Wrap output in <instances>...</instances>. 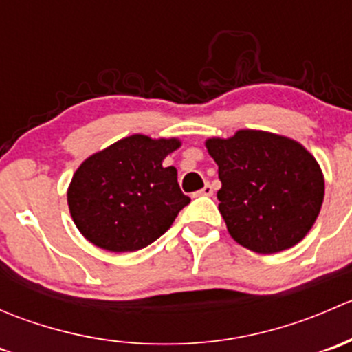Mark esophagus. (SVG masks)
Returning <instances> with one entry per match:
<instances>
[{
  "mask_svg": "<svg viewBox=\"0 0 352 352\" xmlns=\"http://www.w3.org/2000/svg\"><path fill=\"white\" fill-rule=\"evenodd\" d=\"M194 196H196V197H201V196H204V197H211V196H212V187L209 186V184H206V186L202 187L201 190H197V192L194 194Z\"/></svg>",
  "mask_w": 352,
  "mask_h": 352,
  "instance_id": "1",
  "label": "esophagus"
}]
</instances>
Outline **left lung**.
Segmentation results:
<instances>
[{"instance_id": "8db88e82", "label": "left lung", "mask_w": 352, "mask_h": 352, "mask_svg": "<svg viewBox=\"0 0 352 352\" xmlns=\"http://www.w3.org/2000/svg\"><path fill=\"white\" fill-rule=\"evenodd\" d=\"M218 165L219 212L235 242L257 254L293 247L324 201V175L300 143L264 131L206 141Z\"/></svg>"}]
</instances>
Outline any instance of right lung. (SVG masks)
Masks as SVG:
<instances>
[{
  "instance_id": "add662e5",
  "label": "right lung",
  "mask_w": 352,
  "mask_h": 352,
  "mask_svg": "<svg viewBox=\"0 0 352 352\" xmlns=\"http://www.w3.org/2000/svg\"><path fill=\"white\" fill-rule=\"evenodd\" d=\"M177 140L124 138L85 160L67 189L81 235L109 252H134L158 240L190 202L177 170L163 166Z\"/></svg>"
}]
</instances>
